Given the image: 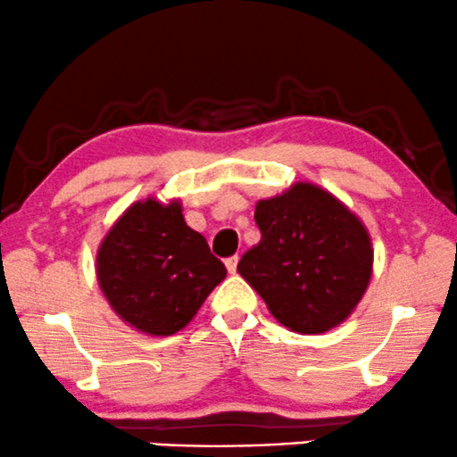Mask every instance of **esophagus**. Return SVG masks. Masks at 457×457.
<instances>
[{
	"instance_id": "esophagus-1",
	"label": "esophagus",
	"mask_w": 457,
	"mask_h": 457,
	"mask_svg": "<svg viewBox=\"0 0 457 457\" xmlns=\"http://www.w3.org/2000/svg\"><path fill=\"white\" fill-rule=\"evenodd\" d=\"M237 262H239V256H228V259L224 261V265H227L228 273H235V271H237Z\"/></svg>"
}]
</instances>
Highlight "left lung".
I'll return each instance as SVG.
<instances>
[{"label": "left lung", "mask_w": 457, "mask_h": 457, "mask_svg": "<svg viewBox=\"0 0 457 457\" xmlns=\"http://www.w3.org/2000/svg\"><path fill=\"white\" fill-rule=\"evenodd\" d=\"M254 220L261 241L241 256L237 271L273 319L295 334H325L345 323L372 278L366 224L310 181L261 198Z\"/></svg>", "instance_id": "1"}]
</instances>
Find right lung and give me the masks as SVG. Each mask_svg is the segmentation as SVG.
<instances>
[{"instance_id":"right-lung-1","label":"right lung","mask_w":457,"mask_h":457,"mask_svg":"<svg viewBox=\"0 0 457 457\" xmlns=\"http://www.w3.org/2000/svg\"><path fill=\"white\" fill-rule=\"evenodd\" d=\"M179 198L132 203L100 241L96 278L123 323L147 336H173L195 319L227 267L184 220Z\"/></svg>"}]
</instances>
